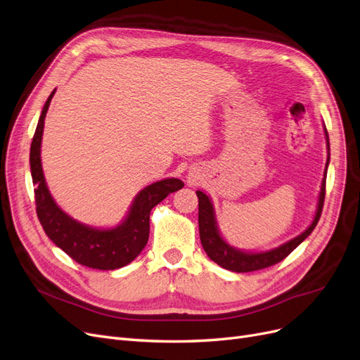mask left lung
I'll list each match as a JSON object with an SVG mask.
<instances>
[{"label": "left lung", "instance_id": "8db88e82", "mask_svg": "<svg viewBox=\"0 0 360 360\" xmlns=\"http://www.w3.org/2000/svg\"><path fill=\"white\" fill-rule=\"evenodd\" d=\"M324 134H326V141H328V150H329V136L328 130L324 127ZM329 165V155H328V163L326 169ZM326 172L324 170V178L321 182V190L319 195V203H317V211L314 215V219H312L311 226L300 233L299 236L293 238L292 240H288L278 248H274L271 251H264V252H247V251H240L233 247H230L229 243L221 238L217 227L215 221V214H214V206L203 191H195L197 197H199V233H200V240L203 250L206 251L207 256L212 262L221 266L224 269H229L231 272H252V271H259L269 268V266L284 260L290 252H292L300 242L305 240L311 235V231L316 229L321 211H323V203H324V194H326Z\"/></svg>", "mask_w": 360, "mask_h": 360}]
</instances>
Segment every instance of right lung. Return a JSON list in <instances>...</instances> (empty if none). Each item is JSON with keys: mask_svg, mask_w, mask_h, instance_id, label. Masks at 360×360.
Instances as JSON below:
<instances>
[{"mask_svg": "<svg viewBox=\"0 0 360 360\" xmlns=\"http://www.w3.org/2000/svg\"><path fill=\"white\" fill-rule=\"evenodd\" d=\"M53 94L55 89L44 103L30 150L31 176L36 187L34 188L36 211L40 224L55 245L60 247L75 262L101 271L122 268L133 262L146 245L150 210L166 199L170 193L181 190L184 182L176 178H167L148 185L136 195L127 218L113 229H94L76 221L61 211V207L52 199L41 169L40 148L43 127Z\"/></svg>", "mask_w": 360, "mask_h": 360, "instance_id": "obj_1", "label": "right lung"}]
</instances>
